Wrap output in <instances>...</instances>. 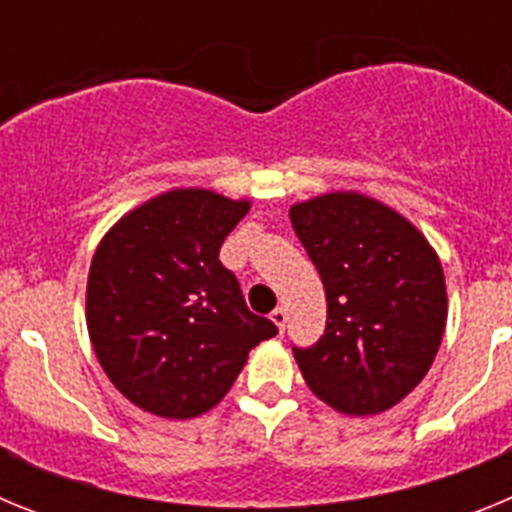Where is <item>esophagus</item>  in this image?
<instances>
[{
  "label": "esophagus",
  "instance_id": "esophagus-1",
  "mask_svg": "<svg viewBox=\"0 0 512 512\" xmlns=\"http://www.w3.org/2000/svg\"><path fill=\"white\" fill-rule=\"evenodd\" d=\"M271 323L277 325L279 330H284V325H287V310H284V307H277V310L271 312Z\"/></svg>",
  "mask_w": 512,
  "mask_h": 512
}]
</instances>
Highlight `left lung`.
<instances>
[{"mask_svg": "<svg viewBox=\"0 0 512 512\" xmlns=\"http://www.w3.org/2000/svg\"><path fill=\"white\" fill-rule=\"evenodd\" d=\"M289 217L328 300L323 338L292 348L307 387L354 418L395 408L423 382L446 330L438 253L408 217L351 189L295 202Z\"/></svg>", "mask_w": 512, "mask_h": 512, "instance_id": "obj_1", "label": "left lung"}]
</instances>
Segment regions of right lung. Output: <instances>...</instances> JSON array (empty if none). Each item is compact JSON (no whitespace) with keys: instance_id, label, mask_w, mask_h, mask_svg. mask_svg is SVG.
<instances>
[{"instance_id":"add662e5","label":"right lung","mask_w":512,"mask_h":512,"mask_svg":"<svg viewBox=\"0 0 512 512\" xmlns=\"http://www.w3.org/2000/svg\"><path fill=\"white\" fill-rule=\"evenodd\" d=\"M251 200L169 189L133 207L99 241L87 328L104 374L135 408L189 420L228 395L248 351L277 336L217 259Z\"/></svg>"}]
</instances>
